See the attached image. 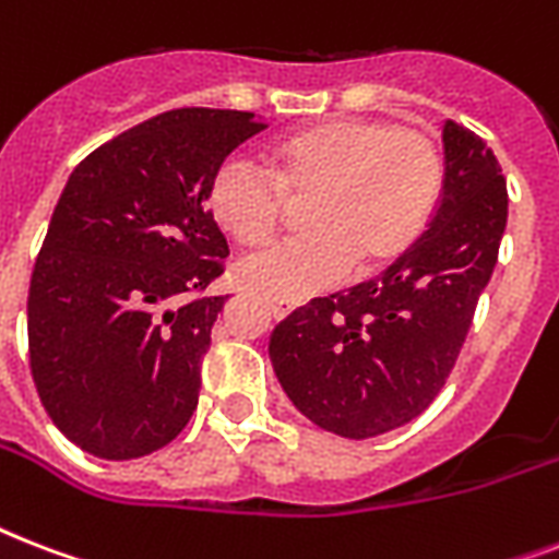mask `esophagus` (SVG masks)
<instances>
[{"mask_svg":"<svg viewBox=\"0 0 559 559\" xmlns=\"http://www.w3.org/2000/svg\"><path fill=\"white\" fill-rule=\"evenodd\" d=\"M266 307H270L275 319H287V316L296 310V305H293V301H281V298H272V301H266Z\"/></svg>","mask_w":559,"mask_h":559,"instance_id":"1","label":"esophagus"}]
</instances>
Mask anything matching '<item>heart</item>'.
I'll use <instances>...</instances> for the list:
<instances>
[{
	"mask_svg": "<svg viewBox=\"0 0 559 559\" xmlns=\"http://www.w3.org/2000/svg\"><path fill=\"white\" fill-rule=\"evenodd\" d=\"M270 174L226 159L205 191L228 240L258 249L275 235L284 200H305V235L237 266L240 284L270 298H305L354 270H389L424 237L447 182L441 142L391 118H333L281 135Z\"/></svg>",
	"mask_w": 559,
	"mask_h": 559,
	"instance_id": "1",
	"label": "heart"
}]
</instances>
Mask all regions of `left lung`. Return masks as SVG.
I'll list each match as a JSON object with an SVG mask.
<instances>
[{
	"mask_svg": "<svg viewBox=\"0 0 559 559\" xmlns=\"http://www.w3.org/2000/svg\"><path fill=\"white\" fill-rule=\"evenodd\" d=\"M447 182L424 237L348 293L313 298L272 331L293 406L342 438H377L429 408L493 275L508 186L481 135L447 121Z\"/></svg>",
	"mask_w": 559,
	"mask_h": 559,
	"instance_id": "1",
	"label": "left lung"
}]
</instances>
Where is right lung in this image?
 Wrapping results in <instances>:
<instances>
[{"instance_id":"add662e5","label":"right lung","mask_w":559,"mask_h":559,"mask_svg":"<svg viewBox=\"0 0 559 559\" xmlns=\"http://www.w3.org/2000/svg\"><path fill=\"white\" fill-rule=\"evenodd\" d=\"M266 130L252 112L170 109L72 170L31 272L28 357L55 426L130 461L168 447L200 400L228 243L205 209L214 170Z\"/></svg>"}]
</instances>
